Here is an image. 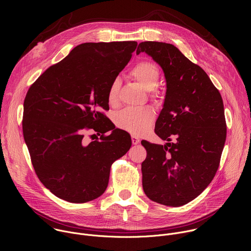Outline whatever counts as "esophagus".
Instances as JSON below:
<instances>
[{"label": "esophagus", "mask_w": 251, "mask_h": 251, "mask_svg": "<svg viewBox=\"0 0 251 251\" xmlns=\"http://www.w3.org/2000/svg\"><path fill=\"white\" fill-rule=\"evenodd\" d=\"M131 140H132V144L133 145H137V144H139V142H140V139L137 136H135V135L131 136Z\"/></svg>", "instance_id": "obj_1"}]
</instances>
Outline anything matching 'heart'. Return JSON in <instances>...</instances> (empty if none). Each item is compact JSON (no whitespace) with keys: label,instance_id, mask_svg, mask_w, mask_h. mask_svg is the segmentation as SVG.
Wrapping results in <instances>:
<instances>
[{"label":"heart","instance_id":"obj_1","mask_svg":"<svg viewBox=\"0 0 251 251\" xmlns=\"http://www.w3.org/2000/svg\"><path fill=\"white\" fill-rule=\"evenodd\" d=\"M131 75L135 80L148 91L157 88L160 79V70L158 66L148 60L140 61L131 70ZM119 89V80L114 79L107 93V99L110 104H114L117 100ZM154 120V113L151 109H126L119 113L116 117L117 126L134 135L144 133Z\"/></svg>","mask_w":251,"mask_h":251}]
</instances>
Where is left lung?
<instances>
[{"label":"left lung","mask_w":251,"mask_h":251,"mask_svg":"<svg viewBox=\"0 0 251 251\" xmlns=\"http://www.w3.org/2000/svg\"><path fill=\"white\" fill-rule=\"evenodd\" d=\"M146 52L163 69L167 91L155 133L168 143L141 144L142 184L153 201L180 206L201 195L219 169L226 139L224 102L205 71L175 46L144 42L136 53ZM176 138L170 143L171 137Z\"/></svg>","instance_id":"1"}]
</instances>
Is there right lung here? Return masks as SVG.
<instances>
[{"label": "right lung", "instance_id": "add662e5", "mask_svg": "<svg viewBox=\"0 0 251 251\" xmlns=\"http://www.w3.org/2000/svg\"><path fill=\"white\" fill-rule=\"evenodd\" d=\"M137 42L85 43L35 80L24 101L23 132L32 167L54 196L82 203L108 186L111 165L131 147V137L103 114L111 82L131 59ZM102 135L86 145L84 132ZM111 134L103 136L107 130Z\"/></svg>", "mask_w": 251, "mask_h": 251}]
</instances>
